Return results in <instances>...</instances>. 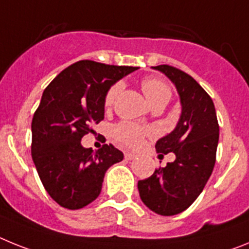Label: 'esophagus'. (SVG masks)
Instances as JSON below:
<instances>
[{"label":"esophagus","instance_id":"1","mask_svg":"<svg viewBox=\"0 0 249 249\" xmlns=\"http://www.w3.org/2000/svg\"><path fill=\"white\" fill-rule=\"evenodd\" d=\"M124 157L126 160H131V159H135V158H137V155L134 154V153H129V151H127V153H125Z\"/></svg>","mask_w":249,"mask_h":249}]
</instances>
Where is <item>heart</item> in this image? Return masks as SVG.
Instances as JSON below:
<instances>
[{"instance_id":"1","label":"heart","mask_w":249,"mask_h":249,"mask_svg":"<svg viewBox=\"0 0 249 249\" xmlns=\"http://www.w3.org/2000/svg\"><path fill=\"white\" fill-rule=\"evenodd\" d=\"M142 92L145 95V98L150 103V105L155 104H168V101L172 98V89L166 83L154 77H146L142 81ZM120 90V85L115 84L107 90L105 99H104V105L105 107H110L115 101L116 95ZM149 133L148 129L139 126L134 123L124 122L116 125L114 129V135L119 142L126 146L137 148L142 142V139L146 134Z\"/></svg>"}]
</instances>
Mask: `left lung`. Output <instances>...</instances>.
<instances>
[{"mask_svg":"<svg viewBox=\"0 0 249 249\" xmlns=\"http://www.w3.org/2000/svg\"><path fill=\"white\" fill-rule=\"evenodd\" d=\"M153 69L163 72L176 85L181 114L176 129L155 144L159 154L174 153L176 160L138 181V189L150 211L160 215H176L198 198L213 172L219 125L213 100L193 77L169 65Z\"/></svg>","mask_w":249,"mask_h":249,"instance_id":"1","label":"left lung"}]
</instances>
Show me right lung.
Segmentation results:
<instances>
[{
	"instance_id": "1",
	"label": "right lung",
	"mask_w": 249,
	"mask_h": 249,
	"mask_svg": "<svg viewBox=\"0 0 249 249\" xmlns=\"http://www.w3.org/2000/svg\"><path fill=\"white\" fill-rule=\"evenodd\" d=\"M138 70L81 60L62 70L45 89L32 119L31 154L50 196L64 208L80 209L94 202L105 173L124 154L111 144L94 153L81 139L104 119L110 86Z\"/></svg>"
}]
</instances>
